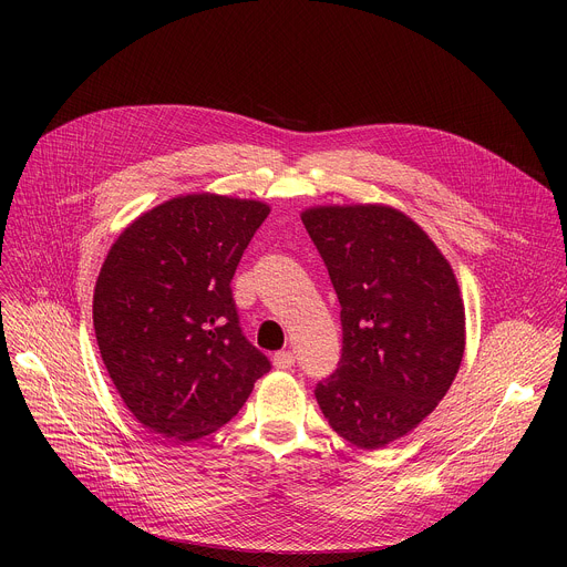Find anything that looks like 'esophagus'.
Returning a JSON list of instances; mask_svg holds the SVG:
<instances>
[{
	"label": "esophagus",
	"mask_w": 567,
	"mask_h": 567,
	"mask_svg": "<svg viewBox=\"0 0 567 567\" xmlns=\"http://www.w3.org/2000/svg\"><path fill=\"white\" fill-rule=\"evenodd\" d=\"M293 354L287 350V352H278V354H274V365L278 368V370H289L291 365H293Z\"/></svg>",
	"instance_id": "obj_1"
}]
</instances>
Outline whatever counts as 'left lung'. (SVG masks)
I'll return each instance as SVG.
<instances>
[{
	"label": "left lung",
	"instance_id": "8db88e82",
	"mask_svg": "<svg viewBox=\"0 0 567 567\" xmlns=\"http://www.w3.org/2000/svg\"><path fill=\"white\" fill-rule=\"evenodd\" d=\"M300 219L341 302L343 354L316 385L330 426L377 451L417 429L466 346L462 291L429 233L388 204L309 206Z\"/></svg>",
	"mask_w": 567,
	"mask_h": 567
}]
</instances>
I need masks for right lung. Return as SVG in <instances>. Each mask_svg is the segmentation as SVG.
Instances as JSON below:
<instances>
[{
  "mask_svg": "<svg viewBox=\"0 0 567 567\" xmlns=\"http://www.w3.org/2000/svg\"><path fill=\"white\" fill-rule=\"evenodd\" d=\"M271 213L258 199L186 193L132 219L94 287L101 359L143 429L193 442L221 429L269 372L237 326L230 280Z\"/></svg>",
  "mask_w": 567,
  "mask_h": 567,
  "instance_id": "1",
  "label": "right lung"
}]
</instances>
